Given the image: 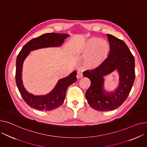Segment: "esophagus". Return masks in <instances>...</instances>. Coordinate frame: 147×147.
Segmentation results:
<instances>
[{"label": "esophagus", "instance_id": "1", "mask_svg": "<svg viewBox=\"0 0 147 147\" xmlns=\"http://www.w3.org/2000/svg\"><path fill=\"white\" fill-rule=\"evenodd\" d=\"M83 77V74L80 71H78L77 73V79H80Z\"/></svg>", "mask_w": 147, "mask_h": 147}]
</instances>
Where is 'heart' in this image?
Instances as JSON below:
<instances>
[{
    "label": "heart",
    "instance_id": "heart-1",
    "mask_svg": "<svg viewBox=\"0 0 147 147\" xmlns=\"http://www.w3.org/2000/svg\"><path fill=\"white\" fill-rule=\"evenodd\" d=\"M109 50V45L106 41L97 38L90 39L80 50L83 54H88L84 60V65L89 68L98 65L104 60Z\"/></svg>",
    "mask_w": 147,
    "mask_h": 147
}]
</instances>
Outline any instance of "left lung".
<instances>
[{
	"label": "left lung",
	"mask_w": 147,
	"mask_h": 147,
	"mask_svg": "<svg viewBox=\"0 0 147 147\" xmlns=\"http://www.w3.org/2000/svg\"><path fill=\"white\" fill-rule=\"evenodd\" d=\"M109 42L108 56L97 67L86 70L83 76L89 78L91 84L86 92L87 101L95 110L113 111L119 107L129 95L135 80V59L126 44L111 34H106ZM116 71L119 84L113 91L104 89V77Z\"/></svg>",
	"instance_id": "left-lung-1"
}]
</instances>
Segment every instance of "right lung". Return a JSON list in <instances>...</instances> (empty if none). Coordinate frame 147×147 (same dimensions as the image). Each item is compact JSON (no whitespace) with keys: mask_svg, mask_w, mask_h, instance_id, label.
<instances>
[{"mask_svg":"<svg viewBox=\"0 0 147 147\" xmlns=\"http://www.w3.org/2000/svg\"><path fill=\"white\" fill-rule=\"evenodd\" d=\"M69 36L67 34H44L27 42L18 54L16 64V83L23 99L31 107L41 111H48L61 106L64 103L67 88L77 80V71H74L70 75L58 80L54 89L49 93L34 95L29 93L23 84L22 67L25 60L31 51L45 48L61 47L65 39Z\"/></svg>","mask_w":147,"mask_h":147,"instance_id":"1","label":"right lung"}]
</instances>
